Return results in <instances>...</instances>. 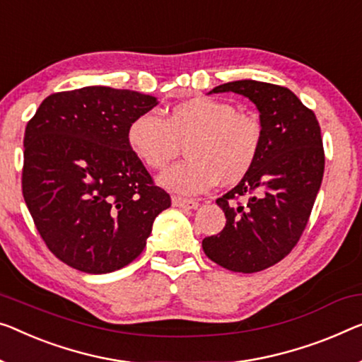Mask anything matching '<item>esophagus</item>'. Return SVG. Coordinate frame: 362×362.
Segmentation results:
<instances>
[{"label": "esophagus", "instance_id": "esophagus-1", "mask_svg": "<svg viewBox=\"0 0 362 362\" xmlns=\"http://www.w3.org/2000/svg\"><path fill=\"white\" fill-rule=\"evenodd\" d=\"M172 203H174V206L185 208V209H197L199 206V203L197 202V199H188V198H182V197H174L172 198Z\"/></svg>", "mask_w": 362, "mask_h": 362}]
</instances>
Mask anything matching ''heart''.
I'll return each instance as SVG.
<instances>
[{"label":"heart","instance_id":"b5f03b06","mask_svg":"<svg viewBox=\"0 0 362 362\" xmlns=\"http://www.w3.org/2000/svg\"><path fill=\"white\" fill-rule=\"evenodd\" d=\"M127 141L149 169L160 170L187 144L190 159L160 175L167 190L199 195L223 182L235 185L252 170L262 149L263 128L249 112H237L229 102L192 97L172 105L164 120L153 112L133 118Z\"/></svg>","mask_w":362,"mask_h":362}]
</instances>
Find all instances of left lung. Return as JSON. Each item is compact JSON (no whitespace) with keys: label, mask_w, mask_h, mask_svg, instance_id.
Masks as SVG:
<instances>
[{"label":"left lung","mask_w":362,"mask_h":362,"mask_svg":"<svg viewBox=\"0 0 362 362\" xmlns=\"http://www.w3.org/2000/svg\"><path fill=\"white\" fill-rule=\"evenodd\" d=\"M211 93L249 97L260 112L263 141L249 174L216 199L226 226L202 245L209 260L226 269L262 272L294 249L310 218L325 169L320 125L283 86L244 79Z\"/></svg>","instance_id":"1"}]
</instances>
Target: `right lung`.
Segmentation results:
<instances>
[{
  "label": "right lung",
  "mask_w": 362,
  "mask_h": 362,
  "mask_svg": "<svg viewBox=\"0 0 362 362\" xmlns=\"http://www.w3.org/2000/svg\"><path fill=\"white\" fill-rule=\"evenodd\" d=\"M158 105L104 86L48 95L27 122L23 195L48 250L102 274L132 263L170 206L127 141L128 125Z\"/></svg>",
  "instance_id": "1"
}]
</instances>
